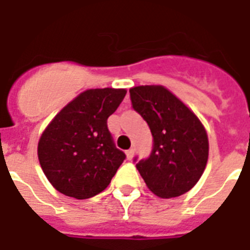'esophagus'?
Instances as JSON below:
<instances>
[{"label": "esophagus", "instance_id": "esophagus-1", "mask_svg": "<svg viewBox=\"0 0 250 250\" xmlns=\"http://www.w3.org/2000/svg\"><path fill=\"white\" fill-rule=\"evenodd\" d=\"M133 153H135V149H133V148L128 149V150L125 152V156H127V160H132Z\"/></svg>", "mask_w": 250, "mask_h": 250}]
</instances>
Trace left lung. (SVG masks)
Returning <instances> with one entry per match:
<instances>
[{
	"label": "left lung",
	"mask_w": 250,
	"mask_h": 250,
	"mask_svg": "<svg viewBox=\"0 0 250 250\" xmlns=\"http://www.w3.org/2000/svg\"><path fill=\"white\" fill-rule=\"evenodd\" d=\"M133 110L148 123L153 148L136 168L153 193L178 197L193 188L205 170L209 156L208 135L198 118L161 85L129 89Z\"/></svg>",
	"instance_id": "8db88e82"
}]
</instances>
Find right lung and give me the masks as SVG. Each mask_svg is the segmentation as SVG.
<instances>
[{"mask_svg":"<svg viewBox=\"0 0 250 250\" xmlns=\"http://www.w3.org/2000/svg\"><path fill=\"white\" fill-rule=\"evenodd\" d=\"M125 89H88L66 105L39 141V161L58 192L84 200L109 186L125 154L115 146L107 118Z\"/></svg>","mask_w":250,"mask_h":250,"instance_id":"obj_1","label":"right lung"}]
</instances>
